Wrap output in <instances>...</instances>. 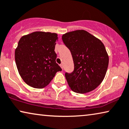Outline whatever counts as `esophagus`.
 I'll return each instance as SVG.
<instances>
[{"instance_id":"esophagus-1","label":"esophagus","mask_w":129,"mask_h":129,"mask_svg":"<svg viewBox=\"0 0 129 129\" xmlns=\"http://www.w3.org/2000/svg\"><path fill=\"white\" fill-rule=\"evenodd\" d=\"M60 66L61 67V69H63V64H60Z\"/></svg>"}]
</instances>
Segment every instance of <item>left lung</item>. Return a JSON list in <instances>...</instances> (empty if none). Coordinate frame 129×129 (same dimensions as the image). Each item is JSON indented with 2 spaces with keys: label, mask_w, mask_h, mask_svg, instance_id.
Wrapping results in <instances>:
<instances>
[{
  "label": "left lung",
  "mask_w": 129,
  "mask_h": 129,
  "mask_svg": "<svg viewBox=\"0 0 129 129\" xmlns=\"http://www.w3.org/2000/svg\"><path fill=\"white\" fill-rule=\"evenodd\" d=\"M62 40L72 53L73 72L65 77L72 90L84 94L94 90L102 83L109 64V56L101 41L85 30L62 35Z\"/></svg>",
  "instance_id": "obj_1"
}]
</instances>
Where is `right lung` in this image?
<instances>
[{
    "mask_svg": "<svg viewBox=\"0 0 129 129\" xmlns=\"http://www.w3.org/2000/svg\"><path fill=\"white\" fill-rule=\"evenodd\" d=\"M56 33L36 31L20 38L15 50V60L24 82L35 88L49 84L61 69L56 62Z\"/></svg>",
    "mask_w": 129,
    "mask_h": 129,
    "instance_id": "1",
    "label": "right lung"
}]
</instances>
